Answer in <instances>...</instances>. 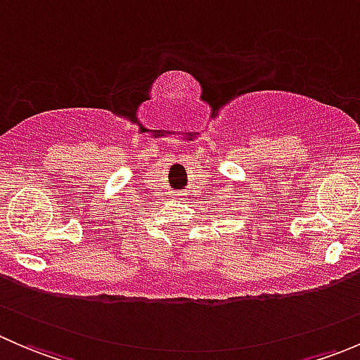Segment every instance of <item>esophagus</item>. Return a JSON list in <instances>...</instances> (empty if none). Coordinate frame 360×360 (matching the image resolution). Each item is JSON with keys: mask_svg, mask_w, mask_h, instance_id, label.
Segmentation results:
<instances>
[{"mask_svg": "<svg viewBox=\"0 0 360 360\" xmlns=\"http://www.w3.org/2000/svg\"><path fill=\"white\" fill-rule=\"evenodd\" d=\"M177 195H183V193H177Z\"/></svg>", "mask_w": 360, "mask_h": 360, "instance_id": "esophagus-1", "label": "esophagus"}]
</instances>
